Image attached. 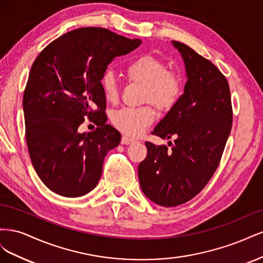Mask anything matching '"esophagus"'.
I'll list each match as a JSON object with an SVG mask.
<instances>
[{
  "label": "esophagus",
  "instance_id": "34e87169",
  "mask_svg": "<svg viewBox=\"0 0 263 263\" xmlns=\"http://www.w3.org/2000/svg\"><path fill=\"white\" fill-rule=\"evenodd\" d=\"M121 142H122L123 145H132V144H134V142H135V139L129 138V137H127V136H123Z\"/></svg>",
  "mask_w": 263,
  "mask_h": 263
}]
</instances>
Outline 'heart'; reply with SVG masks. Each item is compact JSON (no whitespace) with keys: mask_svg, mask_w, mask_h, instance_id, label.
Returning <instances> with one entry per match:
<instances>
[{"mask_svg":"<svg viewBox=\"0 0 263 263\" xmlns=\"http://www.w3.org/2000/svg\"><path fill=\"white\" fill-rule=\"evenodd\" d=\"M126 74L130 81L144 84L142 100L150 103L116 110L112 116V123L125 135L138 137L156 121V110L151 102L162 110L171 109L183 93V80L179 73L168 70L164 61L151 54L139 55L129 62L126 67ZM101 85L106 101L117 102L119 85L112 71H105Z\"/></svg>","mask_w":263,"mask_h":263,"instance_id":"heart-1","label":"heart"}]
</instances>
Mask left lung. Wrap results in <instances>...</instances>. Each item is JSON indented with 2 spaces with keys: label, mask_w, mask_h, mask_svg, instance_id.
Listing matches in <instances>:
<instances>
[{
  "label": "left lung",
  "mask_w": 263,
  "mask_h": 263,
  "mask_svg": "<svg viewBox=\"0 0 263 263\" xmlns=\"http://www.w3.org/2000/svg\"><path fill=\"white\" fill-rule=\"evenodd\" d=\"M184 61V93L153 135L169 141H146L147 157L138 165L140 187L154 203L173 208L192 200L216 171L233 124L227 79L210 60L180 42H172Z\"/></svg>",
  "instance_id": "8db88e82"
}]
</instances>
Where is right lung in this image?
Returning a JSON list of instances; mask_svg holds the SVG:
<instances>
[{
  "label": "right lung",
  "mask_w": 263,
  "mask_h": 263,
  "mask_svg": "<svg viewBox=\"0 0 263 263\" xmlns=\"http://www.w3.org/2000/svg\"><path fill=\"white\" fill-rule=\"evenodd\" d=\"M140 44L106 28L83 27L55 39L34 61L23 97L26 142L36 173L52 192L79 197L98 185L107 151L122 139L106 124L101 79L115 57ZM86 117L98 128L80 134Z\"/></svg>",
  "instance_id": "1"
}]
</instances>
